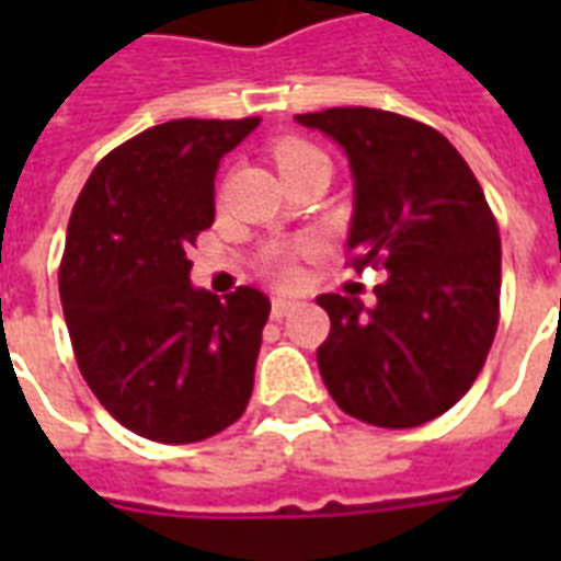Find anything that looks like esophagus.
<instances>
[{
	"label": "esophagus",
	"mask_w": 561,
	"mask_h": 561,
	"mask_svg": "<svg viewBox=\"0 0 561 561\" xmlns=\"http://www.w3.org/2000/svg\"><path fill=\"white\" fill-rule=\"evenodd\" d=\"M294 309H300V300H294V297H273V306H270L273 318L291 316Z\"/></svg>",
	"instance_id": "34e87169"
}]
</instances>
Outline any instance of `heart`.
I'll list each match as a JSON object with an SVG mask.
<instances>
[{"label":"heart","mask_w":561,"mask_h":561,"mask_svg":"<svg viewBox=\"0 0 561 561\" xmlns=\"http://www.w3.org/2000/svg\"><path fill=\"white\" fill-rule=\"evenodd\" d=\"M312 159H324V152L309 144H300V140H282L276 147V164L282 168V173L291 171L297 164H306ZM261 270L267 273L270 279L279 282V285H291L297 279V261H294L291 249H282V245H273L261 257Z\"/></svg>","instance_id":"b5f03b06"}]
</instances>
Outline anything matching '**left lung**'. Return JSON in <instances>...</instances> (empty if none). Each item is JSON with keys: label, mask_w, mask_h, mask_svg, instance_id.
Segmentation results:
<instances>
[{"label": "left lung", "mask_w": 561, "mask_h": 561, "mask_svg": "<svg viewBox=\"0 0 561 561\" xmlns=\"http://www.w3.org/2000/svg\"><path fill=\"white\" fill-rule=\"evenodd\" d=\"M345 149L354 176L348 252L388 270L376 309L321 294L330 336L318 369L357 421L421 426L474 385L499 328L502 240L481 183L435 128L376 107L297 116Z\"/></svg>", "instance_id": "obj_1"}]
</instances>
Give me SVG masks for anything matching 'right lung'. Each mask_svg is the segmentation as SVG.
I'll use <instances>...</instances> for the list:
<instances>
[{
    "label": "right lung",
    "mask_w": 561,
    "mask_h": 561,
    "mask_svg": "<svg viewBox=\"0 0 561 561\" xmlns=\"http://www.w3.org/2000/svg\"><path fill=\"white\" fill-rule=\"evenodd\" d=\"M171 119L107 152L71 209L59 297L80 376L131 433L192 445L249 405L270 300L192 288L185 257L213 225L219 159L257 126Z\"/></svg>",
    "instance_id": "1"
}]
</instances>
